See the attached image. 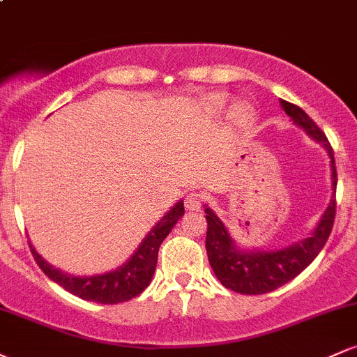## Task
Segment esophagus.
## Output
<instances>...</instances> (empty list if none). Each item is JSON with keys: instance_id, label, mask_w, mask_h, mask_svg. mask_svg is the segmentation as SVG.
I'll return each instance as SVG.
<instances>
[{"instance_id": "esophagus-1", "label": "esophagus", "mask_w": 357, "mask_h": 357, "mask_svg": "<svg viewBox=\"0 0 357 357\" xmlns=\"http://www.w3.org/2000/svg\"><path fill=\"white\" fill-rule=\"evenodd\" d=\"M184 206L188 211H199L203 206V196L196 191L188 192L186 198H184Z\"/></svg>"}]
</instances>
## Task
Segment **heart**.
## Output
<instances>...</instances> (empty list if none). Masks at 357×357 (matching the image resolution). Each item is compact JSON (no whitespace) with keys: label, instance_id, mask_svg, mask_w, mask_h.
Masks as SVG:
<instances>
[{"label":"heart","instance_id":"b5f03b06","mask_svg":"<svg viewBox=\"0 0 357 357\" xmlns=\"http://www.w3.org/2000/svg\"><path fill=\"white\" fill-rule=\"evenodd\" d=\"M236 112H238L240 117H243V119H248L250 116H252V109L247 107V105H240V107L236 109Z\"/></svg>","mask_w":357,"mask_h":357}]
</instances>
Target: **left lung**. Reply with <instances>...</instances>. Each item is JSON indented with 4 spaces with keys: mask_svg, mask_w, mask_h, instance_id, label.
Here are the masks:
<instances>
[{
    "mask_svg": "<svg viewBox=\"0 0 357 357\" xmlns=\"http://www.w3.org/2000/svg\"><path fill=\"white\" fill-rule=\"evenodd\" d=\"M282 109L294 121V124L302 127L314 141L324 146L331 158V176H333V198L329 206L324 211L317 228L310 236L298 243L285 248L264 250H243L231 238L228 228L211 208L204 204L206 213V253L210 265L223 287L233 292L245 296H260L272 292L292 278H296L302 270L309 267L319 252L324 248L335 218V186H337V173L333 147L327 141L326 134L319 129L317 124L297 105L287 100H280Z\"/></svg>",
    "mask_w": 357,
    "mask_h": 357,
    "instance_id": "8db88e82",
    "label": "left lung"
}]
</instances>
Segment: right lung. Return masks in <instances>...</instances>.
I'll return each mask as SVG.
<instances>
[{"mask_svg": "<svg viewBox=\"0 0 357 357\" xmlns=\"http://www.w3.org/2000/svg\"><path fill=\"white\" fill-rule=\"evenodd\" d=\"M183 215L184 204L181 199L158 221L154 228H151L134 255L122 267L107 273H99V275L80 277L65 273L45 261L31 243L30 250L45 275L52 278L55 284L63 287L67 292L84 298V301L97 302V304H119V302H127L139 296L151 284L155 264H158L159 247Z\"/></svg>", "mask_w": 357, "mask_h": 357, "instance_id": "add662e5", "label": "right lung"}]
</instances>
